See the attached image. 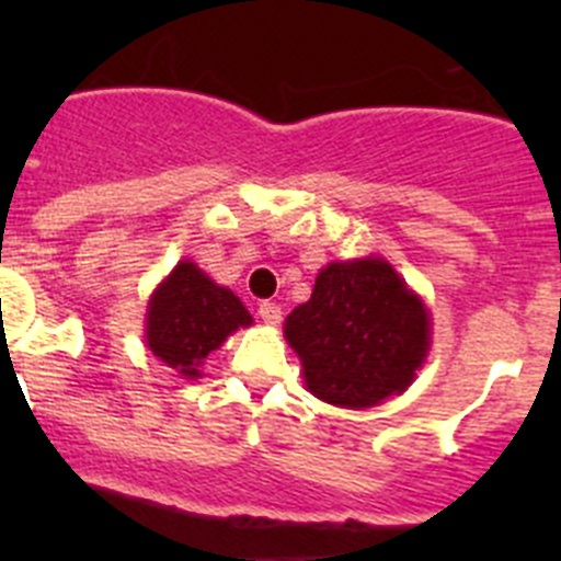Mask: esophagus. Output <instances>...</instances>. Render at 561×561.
I'll return each mask as SVG.
<instances>
[{
    "instance_id": "1",
    "label": "esophagus",
    "mask_w": 561,
    "mask_h": 561,
    "mask_svg": "<svg viewBox=\"0 0 561 561\" xmlns=\"http://www.w3.org/2000/svg\"><path fill=\"white\" fill-rule=\"evenodd\" d=\"M257 314L263 317V322H268V325H276V322L282 320V309L276 307V304H271V301H263L257 307Z\"/></svg>"
}]
</instances>
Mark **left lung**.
Masks as SVG:
<instances>
[{
  "instance_id": "1",
  "label": "left lung",
  "mask_w": 561,
  "mask_h": 561,
  "mask_svg": "<svg viewBox=\"0 0 561 561\" xmlns=\"http://www.w3.org/2000/svg\"><path fill=\"white\" fill-rule=\"evenodd\" d=\"M285 336L317 399L360 410L415 380L428 350V314L386 260L331 263L312 298L287 317Z\"/></svg>"
}]
</instances>
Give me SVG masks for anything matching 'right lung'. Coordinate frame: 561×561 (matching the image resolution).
Returning <instances> with one entry per match:
<instances>
[{
  "mask_svg": "<svg viewBox=\"0 0 561 561\" xmlns=\"http://www.w3.org/2000/svg\"><path fill=\"white\" fill-rule=\"evenodd\" d=\"M241 325H252V317L239 296L214 285L195 263H179L151 298L146 342L162 364L197 377L201 360Z\"/></svg>",
  "mask_w": 561,
  "mask_h": 561,
  "instance_id": "1",
  "label": "right lung"
}]
</instances>
